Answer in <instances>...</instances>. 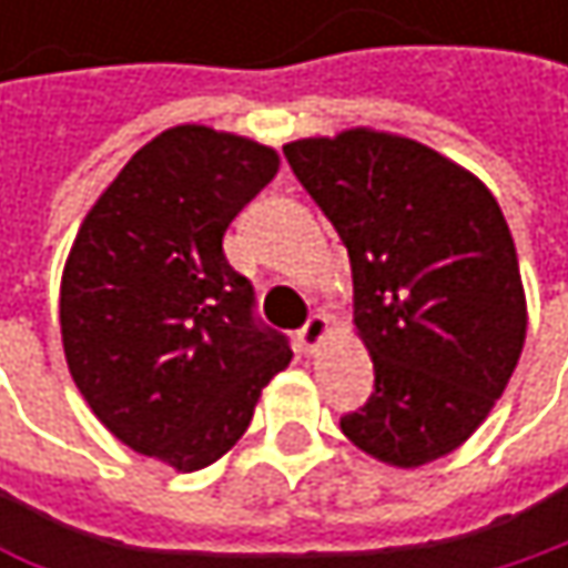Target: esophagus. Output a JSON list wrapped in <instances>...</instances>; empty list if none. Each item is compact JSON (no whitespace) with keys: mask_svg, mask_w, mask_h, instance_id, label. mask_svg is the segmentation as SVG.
Listing matches in <instances>:
<instances>
[{"mask_svg":"<svg viewBox=\"0 0 568 568\" xmlns=\"http://www.w3.org/2000/svg\"><path fill=\"white\" fill-rule=\"evenodd\" d=\"M298 338H302V345H305L308 352H315V348L328 338V318H325V315H312V318L305 322V328L298 332Z\"/></svg>","mask_w":568,"mask_h":568,"instance_id":"obj_1","label":"esophagus"}]
</instances>
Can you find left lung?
Instances as JSON below:
<instances>
[{
	"instance_id": "obj_1",
	"label": "left lung",
	"mask_w": 568,
	"mask_h": 568,
	"mask_svg": "<svg viewBox=\"0 0 568 568\" xmlns=\"http://www.w3.org/2000/svg\"><path fill=\"white\" fill-rule=\"evenodd\" d=\"M352 260L355 332L375 395L345 437L414 470L454 454L507 392L526 342V292L497 196L410 138L348 128L283 148Z\"/></svg>"
}]
</instances>
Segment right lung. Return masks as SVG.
I'll use <instances>...</instances> for the list:
<instances>
[{
	"instance_id": "right-lung-1",
	"label": "right lung",
	"mask_w": 568,
	"mask_h": 568,
	"mask_svg": "<svg viewBox=\"0 0 568 568\" xmlns=\"http://www.w3.org/2000/svg\"><path fill=\"white\" fill-rule=\"evenodd\" d=\"M276 171L260 141L168 128L104 186L64 260L58 322L78 392L121 444L176 474L220 460L292 362L223 256L226 226Z\"/></svg>"
}]
</instances>
